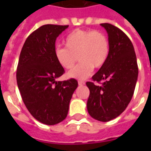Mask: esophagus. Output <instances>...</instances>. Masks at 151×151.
I'll return each mask as SVG.
<instances>
[{"instance_id": "34e87169", "label": "esophagus", "mask_w": 151, "mask_h": 151, "mask_svg": "<svg viewBox=\"0 0 151 151\" xmlns=\"http://www.w3.org/2000/svg\"><path fill=\"white\" fill-rule=\"evenodd\" d=\"M78 85L79 86H83V85H85V82L84 81H79Z\"/></svg>"}]
</instances>
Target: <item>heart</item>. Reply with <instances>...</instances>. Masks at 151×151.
Listing matches in <instances>:
<instances>
[{
    "instance_id": "b5f03b06",
    "label": "heart",
    "mask_w": 151,
    "mask_h": 151,
    "mask_svg": "<svg viewBox=\"0 0 151 151\" xmlns=\"http://www.w3.org/2000/svg\"><path fill=\"white\" fill-rule=\"evenodd\" d=\"M65 48L55 50V57L62 68L71 69L76 60L78 65L70 70L69 78L84 80L90 76L93 68H101L109 55V43L106 35L99 31L75 30L65 40Z\"/></svg>"
}]
</instances>
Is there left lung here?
<instances>
[{
  "label": "left lung",
  "instance_id": "1",
  "mask_svg": "<svg viewBox=\"0 0 151 151\" xmlns=\"http://www.w3.org/2000/svg\"><path fill=\"white\" fill-rule=\"evenodd\" d=\"M107 32L109 55L106 63L86 82L90 90L87 111L93 119L108 122L116 119L130 102L138 79L136 55L130 39L122 30L110 23H101Z\"/></svg>",
  "mask_w": 151,
  "mask_h": 151
}]
</instances>
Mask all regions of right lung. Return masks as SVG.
Segmentation results:
<instances>
[{
    "mask_svg": "<svg viewBox=\"0 0 151 151\" xmlns=\"http://www.w3.org/2000/svg\"><path fill=\"white\" fill-rule=\"evenodd\" d=\"M68 27H38L27 37L19 57L17 82L22 101L32 117L44 124L55 125L66 118L78 86L75 79L56 81L65 70L55 60V41Z\"/></svg>",
    "mask_w": 151,
    "mask_h": 151,
    "instance_id": "1",
    "label": "right lung"
}]
</instances>
